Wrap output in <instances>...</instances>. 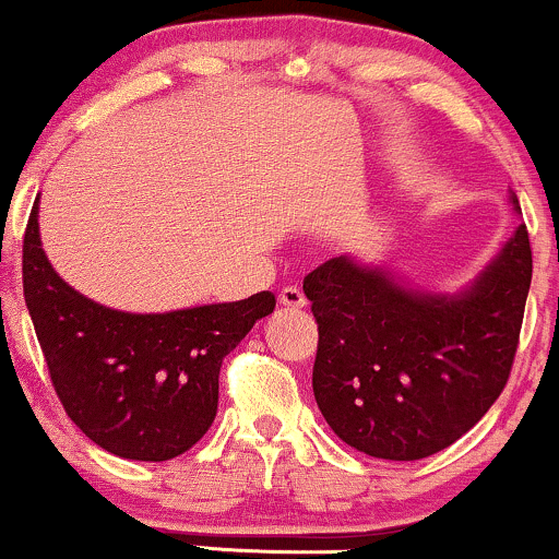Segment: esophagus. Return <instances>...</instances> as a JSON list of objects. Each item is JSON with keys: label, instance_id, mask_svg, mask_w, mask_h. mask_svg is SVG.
<instances>
[{"label": "esophagus", "instance_id": "esophagus-1", "mask_svg": "<svg viewBox=\"0 0 559 559\" xmlns=\"http://www.w3.org/2000/svg\"><path fill=\"white\" fill-rule=\"evenodd\" d=\"M281 305L284 307H288V310H301V307L307 305V299H305V294L299 292L297 286H286L284 292H281Z\"/></svg>", "mask_w": 559, "mask_h": 559}]
</instances>
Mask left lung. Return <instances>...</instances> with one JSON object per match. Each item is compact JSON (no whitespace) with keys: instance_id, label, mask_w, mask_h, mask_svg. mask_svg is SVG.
<instances>
[{"instance_id":"obj_1","label":"left lung","mask_w":559,"mask_h":559,"mask_svg":"<svg viewBox=\"0 0 559 559\" xmlns=\"http://www.w3.org/2000/svg\"><path fill=\"white\" fill-rule=\"evenodd\" d=\"M531 273L525 223L454 297L407 292L349 258L316 267L312 391L333 433L370 457L423 460L471 431L507 386Z\"/></svg>"}]
</instances>
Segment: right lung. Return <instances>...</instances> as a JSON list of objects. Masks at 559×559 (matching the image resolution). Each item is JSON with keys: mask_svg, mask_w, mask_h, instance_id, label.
<instances>
[{"mask_svg": "<svg viewBox=\"0 0 559 559\" xmlns=\"http://www.w3.org/2000/svg\"><path fill=\"white\" fill-rule=\"evenodd\" d=\"M23 297L68 418L96 447L144 463L178 457L207 433L223 357L275 307L271 292L163 316L96 305L49 265L38 202L23 236Z\"/></svg>", "mask_w": 559, "mask_h": 559, "instance_id": "right-lung-1", "label": "right lung"}]
</instances>
